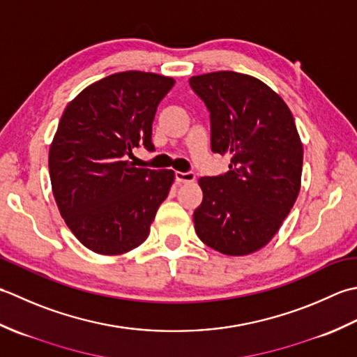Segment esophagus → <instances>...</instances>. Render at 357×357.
<instances>
[{"label":"esophagus","mask_w":357,"mask_h":357,"mask_svg":"<svg viewBox=\"0 0 357 357\" xmlns=\"http://www.w3.org/2000/svg\"><path fill=\"white\" fill-rule=\"evenodd\" d=\"M195 180V174L194 172H176V181L177 183H192Z\"/></svg>","instance_id":"1"}]
</instances>
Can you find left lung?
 I'll return each instance as SVG.
<instances>
[{"instance_id": "left-lung-1", "label": "left lung", "mask_w": 357, "mask_h": 357, "mask_svg": "<svg viewBox=\"0 0 357 357\" xmlns=\"http://www.w3.org/2000/svg\"><path fill=\"white\" fill-rule=\"evenodd\" d=\"M211 112V148L229 171L200 177L194 228L209 248L248 256L270 243L301 191L303 144L285 101L259 78L217 70L189 78Z\"/></svg>"}]
</instances>
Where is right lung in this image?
<instances>
[{
    "instance_id": "add662e5",
    "label": "right lung",
    "mask_w": 357,
    "mask_h": 357,
    "mask_svg": "<svg viewBox=\"0 0 357 357\" xmlns=\"http://www.w3.org/2000/svg\"><path fill=\"white\" fill-rule=\"evenodd\" d=\"M176 79L154 72H119L69 101L49 148L58 211L79 243L120 256L149 236L158 206L176 178L172 169L135 168L128 157L152 151V121Z\"/></svg>"
}]
</instances>
